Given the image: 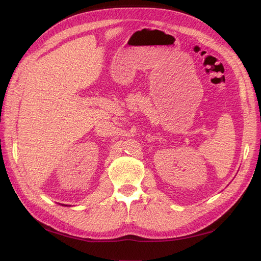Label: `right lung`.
Listing matches in <instances>:
<instances>
[{
	"instance_id": "obj_1",
	"label": "right lung",
	"mask_w": 261,
	"mask_h": 261,
	"mask_svg": "<svg viewBox=\"0 0 261 261\" xmlns=\"http://www.w3.org/2000/svg\"><path fill=\"white\" fill-rule=\"evenodd\" d=\"M62 206H64V204H62Z\"/></svg>"
}]
</instances>
